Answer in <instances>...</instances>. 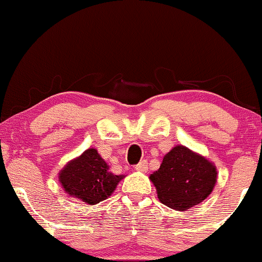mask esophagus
Here are the masks:
<instances>
[{
    "label": "esophagus",
    "mask_w": 262,
    "mask_h": 262,
    "mask_svg": "<svg viewBox=\"0 0 262 262\" xmlns=\"http://www.w3.org/2000/svg\"><path fill=\"white\" fill-rule=\"evenodd\" d=\"M147 168H148V162H147L146 160L141 161L140 163H137L136 166H135V169L140 170V172H146Z\"/></svg>",
    "instance_id": "34e87169"
}]
</instances>
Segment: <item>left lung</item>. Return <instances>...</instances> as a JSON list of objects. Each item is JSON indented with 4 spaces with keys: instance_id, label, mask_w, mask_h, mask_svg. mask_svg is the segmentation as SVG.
I'll list each match as a JSON object with an SVG mask.
<instances>
[{
    "instance_id": "1",
    "label": "left lung",
    "mask_w": 262,
    "mask_h": 262,
    "mask_svg": "<svg viewBox=\"0 0 262 262\" xmlns=\"http://www.w3.org/2000/svg\"><path fill=\"white\" fill-rule=\"evenodd\" d=\"M149 178L162 204L174 210H187L210 194L216 183V169L187 147L176 146Z\"/></svg>"
}]
</instances>
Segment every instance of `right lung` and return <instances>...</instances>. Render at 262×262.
Masks as SVG:
<instances>
[{
  "instance_id": "obj_1",
  "label": "right lung",
  "mask_w": 262,
  "mask_h": 262,
  "mask_svg": "<svg viewBox=\"0 0 262 262\" xmlns=\"http://www.w3.org/2000/svg\"><path fill=\"white\" fill-rule=\"evenodd\" d=\"M123 176L108 172V166L98 151L89 148L72 161L59 173V181L66 192L86 204H96L115 190Z\"/></svg>"
}]
</instances>
